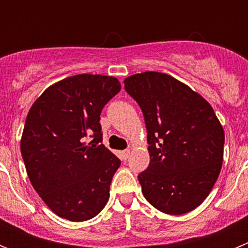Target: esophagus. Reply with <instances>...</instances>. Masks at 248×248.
Here are the masks:
<instances>
[{
  "label": "esophagus",
  "instance_id": "34e87169",
  "mask_svg": "<svg viewBox=\"0 0 248 248\" xmlns=\"http://www.w3.org/2000/svg\"><path fill=\"white\" fill-rule=\"evenodd\" d=\"M129 155H130V150H129V149H126V150L120 151V157H122L123 160H126V159H128Z\"/></svg>",
  "mask_w": 248,
  "mask_h": 248
}]
</instances>
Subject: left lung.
<instances>
[{
	"label": "left lung",
	"mask_w": 248,
	"mask_h": 248,
	"mask_svg": "<svg viewBox=\"0 0 248 248\" xmlns=\"http://www.w3.org/2000/svg\"><path fill=\"white\" fill-rule=\"evenodd\" d=\"M124 84L148 130L150 164L138 176L144 198L164 214L192 211L209 196L222 168L220 120L207 100L169 74H133Z\"/></svg>",
	"instance_id": "left-lung-1"
}]
</instances>
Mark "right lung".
<instances>
[{
	"label": "right lung",
	"mask_w": 248,
	"mask_h": 248,
	"mask_svg": "<svg viewBox=\"0 0 248 248\" xmlns=\"http://www.w3.org/2000/svg\"><path fill=\"white\" fill-rule=\"evenodd\" d=\"M120 89L114 77H68L48 87L28 111L22 157L33 189L59 217L91 220L108 202L120 160L99 144V122L104 105ZM89 137L93 140L87 143Z\"/></svg>",
	"instance_id": "1"
}]
</instances>
